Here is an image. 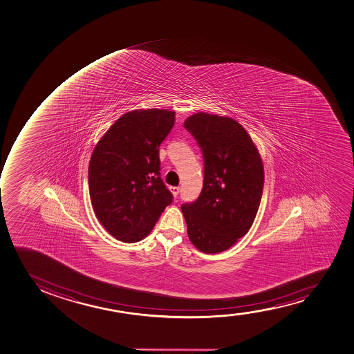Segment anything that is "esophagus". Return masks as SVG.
Instances as JSON below:
<instances>
[{
	"label": "esophagus",
	"instance_id": "esophagus-1",
	"mask_svg": "<svg viewBox=\"0 0 354 354\" xmlns=\"http://www.w3.org/2000/svg\"><path fill=\"white\" fill-rule=\"evenodd\" d=\"M171 192L174 196H178L180 193V187H171Z\"/></svg>",
	"mask_w": 354,
	"mask_h": 354
}]
</instances>
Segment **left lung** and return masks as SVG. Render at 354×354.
Masks as SVG:
<instances>
[{"instance_id":"left-lung-1","label":"left lung","mask_w":354,"mask_h":354,"mask_svg":"<svg viewBox=\"0 0 354 354\" xmlns=\"http://www.w3.org/2000/svg\"><path fill=\"white\" fill-rule=\"evenodd\" d=\"M183 126L201 148L205 166L199 198L181 206L188 238L203 253H220L253 225L265 180L261 158L234 119L196 113Z\"/></svg>"}]
</instances>
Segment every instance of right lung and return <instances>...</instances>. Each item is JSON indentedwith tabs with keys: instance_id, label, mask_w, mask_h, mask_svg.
<instances>
[{
	"instance_id": "add662e5",
	"label": "right lung",
	"mask_w": 354,
	"mask_h": 354,
	"mask_svg": "<svg viewBox=\"0 0 354 354\" xmlns=\"http://www.w3.org/2000/svg\"><path fill=\"white\" fill-rule=\"evenodd\" d=\"M174 122L175 111H129L94 148L88 167L93 209L120 241L146 238L173 201L160 176L159 147Z\"/></svg>"
}]
</instances>
